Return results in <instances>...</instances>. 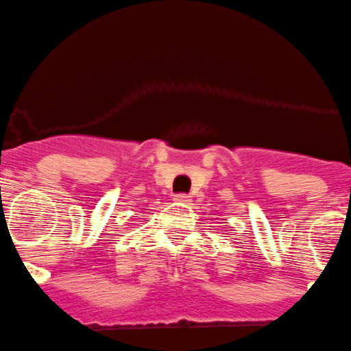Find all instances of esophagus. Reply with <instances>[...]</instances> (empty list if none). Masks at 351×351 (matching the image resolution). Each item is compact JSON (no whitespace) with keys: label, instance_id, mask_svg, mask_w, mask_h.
Here are the masks:
<instances>
[{"label":"esophagus","instance_id":"34e87169","mask_svg":"<svg viewBox=\"0 0 351 351\" xmlns=\"http://www.w3.org/2000/svg\"><path fill=\"white\" fill-rule=\"evenodd\" d=\"M173 199H175L176 202H182V204H191V201H192L191 195H186V194H176Z\"/></svg>","mask_w":351,"mask_h":351}]
</instances>
